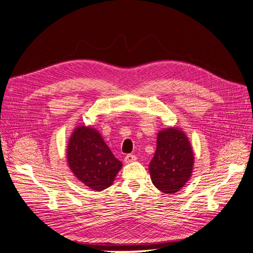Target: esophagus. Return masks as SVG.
<instances>
[{"instance_id":"34e87169","label":"esophagus","mask_w":253,"mask_h":253,"mask_svg":"<svg viewBox=\"0 0 253 253\" xmlns=\"http://www.w3.org/2000/svg\"><path fill=\"white\" fill-rule=\"evenodd\" d=\"M136 159H137V157H136L135 155H132V154H127V155L125 157V163H126V164L133 163V162H135Z\"/></svg>"}]
</instances>
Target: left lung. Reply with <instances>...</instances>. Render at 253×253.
<instances>
[{"label": "left lung", "instance_id": "obj_1", "mask_svg": "<svg viewBox=\"0 0 253 253\" xmlns=\"http://www.w3.org/2000/svg\"><path fill=\"white\" fill-rule=\"evenodd\" d=\"M193 165V150L185 132L176 127L158 132L155 154L149 165L153 185L167 194L178 192L192 175Z\"/></svg>", "mask_w": 253, "mask_h": 253}]
</instances>
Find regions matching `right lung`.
<instances>
[{
    "mask_svg": "<svg viewBox=\"0 0 253 253\" xmlns=\"http://www.w3.org/2000/svg\"><path fill=\"white\" fill-rule=\"evenodd\" d=\"M66 157L77 179L95 191L112 186L122 167L98 129L85 126L75 127L67 143Z\"/></svg>",
    "mask_w": 253,
    "mask_h": 253,
    "instance_id": "add662e5",
    "label": "right lung"
}]
</instances>
